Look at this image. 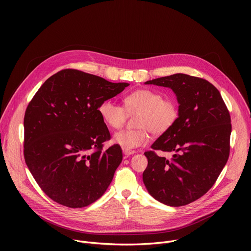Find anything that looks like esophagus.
<instances>
[{
  "label": "esophagus",
  "instance_id": "obj_1",
  "mask_svg": "<svg viewBox=\"0 0 251 251\" xmlns=\"http://www.w3.org/2000/svg\"><path fill=\"white\" fill-rule=\"evenodd\" d=\"M134 153H135V151H132V150H125V149H123L124 158H128V157H130L131 155H133Z\"/></svg>",
  "mask_w": 251,
  "mask_h": 251
}]
</instances>
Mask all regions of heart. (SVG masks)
I'll list each match as a JSON object with an SVG mask.
<instances>
[{"label": "heart", "mask_w": 251, "mask_h": 251, "mask_svg": "<svg viewBox=\"0 0 251 251\" xmlns=\"http://www.w3.org/2000/svg\"><path fill=\"white\" fill-rule=\"evenodd\" d=\"M125 108L113 100L100 103L98 113L104 123L113 129L122 127L128 113H138L135 130H121L114 134L113 142L125 150H133L146 145L150 132L162 135L168 132L178 119V107L173 99L151 89H139L124 98Z\"/></svg>", "instance_id": "heart-1"}]
</instances>
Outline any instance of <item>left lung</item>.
<instances>
[{"label":"left lung","instance_id":"left-lung-1","mask_svg":"<svg viewBox=\"0 0 251 251\" xmlns=\"http://www.w3.org/2000/svg\"><path fill=\"white\" fill-rule=\"evenodd\" d=\"M171 88L178 103V119L151 146L174 153L168 160L145 152L143 182L162 203L182 206L202 197L216 183L229 156L230 115L220 91L207 80L176 74L146 81Z\"/></svg>","mask_w":251,"mask_h":251}]
</instances>
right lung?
Wrapping results in <instances>:
<instances>
[{"label":"right lung","instance_id":"obj_1","mask_svg":"<svg viewBox=\"0 0 251 251\" xmlns=\"http://www.w3.org/2000/svg\"><path fill=\"white\" fill-rule=\"evenodd\" d=\"M129 84L113 83L76 69H63L41 86L25 110V161L45 194L59 204L79 208L97 201L122 162L98 113L104 100Z\"/></svg>","mask_w":251,"mask_h":251}]
</instances>
